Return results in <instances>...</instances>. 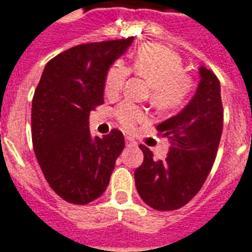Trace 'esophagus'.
Segmentation results:
<instances>
[{"label": "esophagus", "instance_id": "obj_1", "mask_svg": "<svg viewBox=\"0 0 252 252\" xmlns=\"http://www.w3.org/2000/svg\"><path fill=\"white\" fill-rule=\"evenodd\" d=\"M125 142H126V146H127V148H134V146H137V142H135L131 137H126Z\"/></svg>", "mask_w": 252, "mask_h": 252}]
</instances>
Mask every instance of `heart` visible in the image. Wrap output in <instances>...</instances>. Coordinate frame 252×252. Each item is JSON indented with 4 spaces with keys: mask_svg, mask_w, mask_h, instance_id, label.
Returning <instances> with one entry per match:
<instances>
[{
    "mask_svg": "<svg viewBox=\"0 0 252 252\" xmlns=\"http://www.w3.org/2000/svg\"><path fill=\"white\" fill-rule=\"evenodd\" d=\"M131 69L148 82L150 100L159 111H174L183 107L193 88L192 78L184 71V64L179 55L158 44H145L134 55ZM130 75L124 63H114L104 76V95L115 99L122 93ZM115 118L127 130H133L149 119L148 113L130 102L121 103L115 110Z\"/></svg>",
    "mask_w": 252,
    "mask_h": 252,
    "instance_id": "b5f03b06",
    "label": "heart"
}]
</instances>
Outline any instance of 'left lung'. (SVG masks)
Segmentation results:
<instances>
[{"label":"left lung","instance_id":"1","mask_svg":"<svg viewBox=\"0 0 252 252\" xmlns=\"http://www.w3.org/2000/svg\"><path fill=\"white\" fill-rule=\"evenodd\" d=\"M201 80L187 107L157 126L169 139L168 157L153 159L145 145L144 162L134 172L141 199L157 211H174L197 194L214 166L221 131L223 103L219 79L211 69L200 67Z\"/></svg>","mask_w":252,"mask_h":252}]
</instances>
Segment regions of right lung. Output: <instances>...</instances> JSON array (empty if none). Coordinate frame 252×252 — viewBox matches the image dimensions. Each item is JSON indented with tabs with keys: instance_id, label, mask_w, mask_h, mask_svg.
<instances>
[{
	"instance_id": "obj_1",
	"label": "right lung",
	"mask_w": 252,
	"mask_h": 252,
	"mask_svg": "<svg viewBox=\"0 0 252 252\" xmlns=\"http://www.w3.org/2000/svg\"><path fill=\"white\" fill-rule=\"evenodd\" d=\"M133 37L80 44L44 68L32 99V144L49 187L68 203L88 204L107 188L124 134L113 128L91 138L90 111L103 104L110 65Z\"/></svg>"
}]
</instances>
